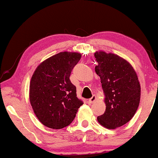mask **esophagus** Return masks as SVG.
<instances>
[{
    "mask_svg": "<svg viewBox=\"0 0 158 158\" xmlns=\"http://www.w3.org/2000/svg\"><path fill=\"white\" fill-rule=\"evenodd\" d=\"M96 99H97V97L95 96V95H93V96L91 97L89 99V103L92 104L93 102H94L95 100H96Z\"/></svg>",
    "mask_w": 158,
    "mask_h": 158,
    "instance_id": "34e87169",
    "label": "esophagus"
}]
</instances>
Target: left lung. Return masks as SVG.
I'll return each instance as SVG.
<instances>
[{
	"mask_svg": "<svg viewBox=\"0 0 158 158\" xmlns=\"http://www.w3.org/2000/svg\"><path fill=\"white\" fill-rule=\"evenodd\" d=\"M95 72L100 77L106 110L97 117L104 127L115 129L127 123L134 116L140 101V84L131 64L114 54L97 52Z\"/></svg>",
	"mask_w": 158,
	"mask_h": 158,
	"instance_id": "8db88e82",
	"label": "left lung"
}]
</instances>
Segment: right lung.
<instances>
[{"instance_id": "1", "label": "right lung", "mask_w": 158, "mask_h": 158, "mask_svg": "<svg viewBox=\"0 0 158 158\" xmlns=\"http://www.w3.org/2000/svg\"><path fill=\"white\" fill-rule=\"evenodd\" d=\"M81 56L77 52H60L40 64L33 74L30 102L35 116L47 127L59 130L69 125L84 104L69 79Z\"/></svg>"}]
</instances>
